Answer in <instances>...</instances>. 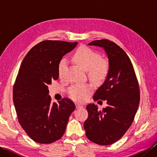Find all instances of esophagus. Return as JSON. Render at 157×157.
I'll return each instance as SVG.
<instances>
[{"instance_id": "obj_1", "label": "esophagus", "mask_w": 157, "mask_h": 157, "mask_svg": "<svg viewBox=\"0 0 157 157\" xmlns=\"http://www.w3.org/2000/svg\"><path fill=\"white\" fill-rule=\"evenodd\" d=\"M83 107V106L82 105H79V104H77L76 105V108L77 109H81Z\"/></svg>"}]
</instances>
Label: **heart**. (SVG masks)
<instances>
[{
    "mask_svg": "<svg viewBox=\"0 0 157 157\" xmlns=\"http://www.w3.org/2000/svg\"><path fill=\"white\" fill-rule=\"evenodd\" d=\"M72 60L76 65L88 71V75L92 81L102 82L108 76L109 73V63L105 59H101L98 52L86 46H80L72 56ZM67 65V59L63 58L58 65V75L62 78ZM91 84H75L68 90L70 97L77 101H84L92 92Z\"/></svg>",
    "mask_w": 157,
    "mask_h": 157,
    "instance_id": "1",
    "label": "heart"
}]
</instances>
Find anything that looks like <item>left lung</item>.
I'll return each instance as SVG.
<instances>
[{
    "label": "left lung",
    "mask_w": 157,
    "mask_h": 157,
    "mask_svg": "<svg viewBox=\"0 0 157 157\" xmlns=\"http://www.w3.org/2000/svg\"><path fill=\"white\" fill-rule=\"evenodd\" d=\"M88 45L104 48L110 69L104 84L93 98L106 101L107 106L100 111L94 104L87 105L86 135L97 144H112L125 134L134 121L140 103L139 84L129 56L115 42L102 39Z\"/></svg>",
    "instance_id": "left-lung-1"
}]
</instances>
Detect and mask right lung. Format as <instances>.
Masks as SVG:
<instances>
[{"mask_svg": "<svg viewBox=\"0 0 157 157\" xmlns=\"http://www.w3.org/2000/svg\"><path fill=\"white\" fill-rule=\"evenodd\" d=\"M78 42L44 40L34 46L23 59L13 90L18 121L33 140L50 144L61 138L75 109L65 98L51 103L48 86L59 78L58 65Z\"/></svg>", "mask_w": 157, "mask_h": 157, "instance_id": "1", "label": "right lung"}]
</instances>
